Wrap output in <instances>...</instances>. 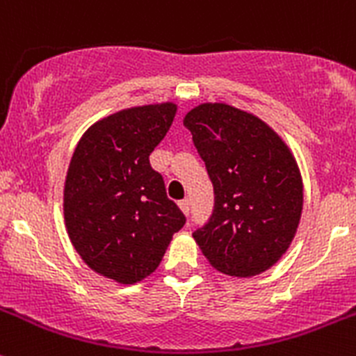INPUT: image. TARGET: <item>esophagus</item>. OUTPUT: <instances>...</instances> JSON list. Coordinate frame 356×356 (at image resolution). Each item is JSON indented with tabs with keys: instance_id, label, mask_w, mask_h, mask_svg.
I'll return each mask as SVG.
<instances>
[{
	"instance_id": "esophagus-1",
	"label": "esophagus",
	"mask_w": 356,
	"mask_h": 356,
	"mask_svg": "<svg viewBox=\"0 0 356 356\" xmlns=\"http://www.w3.org/2000/svg\"><path fill=\"white\" fill-rule=\"evenodd\" d=\"M179 207H181V210L184 212V216H188V213H189V200H181V202H179Z\"/></svg>"
}]
</instances>
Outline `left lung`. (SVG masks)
Returning a JSON list of instances; mask_svg holds the SVG:
<instances>
[{"instance_id": "1", "label": "left lung", "mask_w": 356, "mask_h": 356, "mask_svg": "<svg viewBox=\"0 0 356 356\" xmlns=\"http://www.w3.org/2000/svg\"><path fill=\"white\" fill-rule=\"evenodd\" d=\"M213 184V212L193 233L207 261L229 277H255L289 250L302 213V179L291 147L266 122L224 102L182 120Z\"/></svg>"}]
</instances>
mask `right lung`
Returning a JSON list of instances; mask_svg holds the SVG:
<instances>
[{
	"label": "right lung",
	"mask_w": 356,
	"mask_h": 356,
	"mask_svg": "<svg viewBox=\"0 0 356 356\" xmlns=\"http://www.w3.org/2000/svg\"><path fill=\"white\" fill-rule=\"evenodd\" d=\"M177 104L136 106L95 122L81 136L64 184L72 247L95 273L132 285L149 277L186 222L167 198L149 154L170 129Z\"/></svg>",
	"instance_id": "right-lung-1"
}]
</instances>
